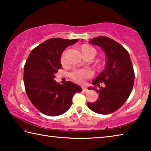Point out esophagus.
Returning a JSON list of instances; mask_svg holds the SVG:
<instances>
[{
  "mask_svg": "<svg viewBox=\"0 0 151 151\" xmlns=\"http://www.w3.org/2000/svg\"><path fill=\"white\" fill-rule=\"evenodd\" d=\"M82 88H83V92H86V91H88L87 88H86L85 86H82Z\"/></svg>",
  "mask_w": 151,
  "mask_h": 151,
  "instance_id": "1",
  "label": "esophagus"
}]
</instances>
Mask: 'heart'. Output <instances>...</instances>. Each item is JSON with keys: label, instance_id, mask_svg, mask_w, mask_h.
<instances>
[{"label": "heart", "instance_id": "b5f03b06", "mask_svg": "<svg viewBox=\"0 0 151 151\" xmlns=\"http://www.w3.org/2000/svg\"><path fill=\"white\" fill-rule=\"evenodd\" d=\"M82 52L85 55L92 54L94 57L96 53L95 48L89 45H84L81 48ZM60 63L63 65H66L68 64V58L66 51H65L60 57ZM93 75V71L88 68H74L70 73V78L74 81L78 83H85L86 79L91 77Z\"/></svg>", "mask_w": 151, "mask_h": 151}]
</instances>
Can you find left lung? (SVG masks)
Returning <instances> with one entry per match:
<instances>
[{"mask_svg":"<svg viewBox=\"0 0 151 151\" xmlns=\"http://www.w3.org/2000/svg\"><path fill=\"white\" fill-rule=\"evenodd\" d=\"M92 45L103 48L106 56L104 70L93 81L100 87L104 82V88L94 89L99 94L97 101L88 103V107L96 113L108 114L115 112L123 105L131 93L134 81V72L131 57L121 44L106 37H97L90 40Z\"/></svg>","mask_w":151,"mask_h":151,"instance_id":"8db88e82","label":"left lung"}]
</instances>
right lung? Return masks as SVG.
<instances>
[{
	"mask_svg": "<svg viewBox=\"0 0 151 151\" xmlns=\"http://www.w3.org/2000/svg\"><path fill=\"white\" fill-rule=\"evenodd\" d=\"M78 39H49L35 48L24 66V84L29 100L45 115L55 116L68 111L74 94L80 93V86L67 81L60 85L55 75L62 68L60 57L68 46Z\"/></svg>",
	"mask_w": 151,
	"mask_h": 151,
	"instance_id": "right-lung-1",
	"label": "right lung"
}]
</instances>
